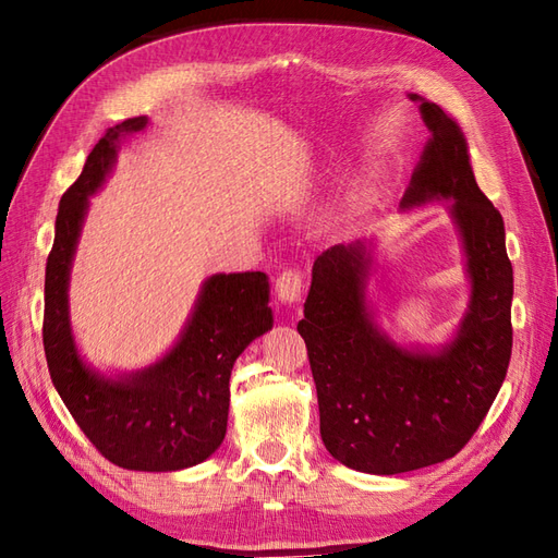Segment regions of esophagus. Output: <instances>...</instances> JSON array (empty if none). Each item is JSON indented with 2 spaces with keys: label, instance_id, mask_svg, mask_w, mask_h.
Masks as SVG:
<instances>
[{
  "label": "esophagus",
  "instance_id": "34e87169",
  "mask_svg": "<svg viewBox=\"0 0 558 558\" xmlns=\"http://www.w3.org/2000/svg\"><path fill=\"white\" fill-rule=\"evenodd\" d=\"M302 288H304V276L299 268H284L276 280V294L284 304L299 302V296H302Z\"/></svg>",
  "mask_w": 558,
  "mask_h": 558
}]
</instances>
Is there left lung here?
I'll return each instance as SVG.
<instances>
[{"mask_svg": "<svg viewBox=\"0 0 558 558\" xmlns=\"http://www.w3.org/2000/svg\"><path fill=\"white\" fill-rule=\"evenodd\" d=\"M420 101L432 132L403 207L452 199L471 280L469 311L438 351H412L384 335L367 306L369 254L363 242L335 245L313 264L296 330L318 391L320 436L349 469L391 476L450 460L488 415L511 359L513 270L505 221L483 195L460 126Z\"/></svg>", "mask_w": 558, "mask_h": 558, "instance_id": "8db88e82", "label": "left lung"}]
</instances>
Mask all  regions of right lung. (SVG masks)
<instances>
[{"instance_id":"add662e5","label":"right lung","mask_w":558,"mask_h":558,"mask_svg":"<svg viewBox=\"0 0 558 558\" xmlns=\"http://www.w3.org/2000/svg\"><path fill=\"white\" fill-rule=\"evenodd\" d=\"M148 118L104 134L80 179L63 193L45 278V353L56 391L96 450L132 471H177L205 462L221 446L231 403V369L250 341L274 327L262 270L211 276L179 341L141 373L104 377L80 359L68 313V280L89 195L116 165L120 141Z\"/></svg>"}]
</instances>
